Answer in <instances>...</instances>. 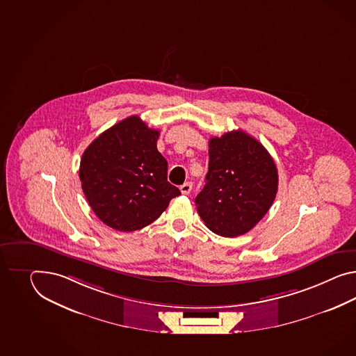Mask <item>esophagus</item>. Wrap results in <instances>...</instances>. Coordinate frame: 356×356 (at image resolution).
Masks as SVG:
<instances>
[{"label": "esophagus", "instance_id": "34e87169", "mask_svg": "<svg viewBox=\"0 0 356 356\" xmlns=\"http://www.w3.org/2000/svg\"><path fill=\"white\" fill-rule=\"evenodd\" d=\"M191 189H193V184L191 181L184 182L181 186H180V191H181L182 194H189Z\"/></svg>", "mask_w": 356, "mask_h": 356}]
</instances>
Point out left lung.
Instances as JSON below:
<instances>
[{"label": "left lung", "instance_id": "1", "mask_svg": "<svg viewBox=\"0 0 356 356\" xmlns=\"http://www.w3.org/2000/svg\"><path fill=\"white\" fill-rule=\"evenodd\" d=\"M209 156L206 185L195 198L200 218L215 234H245L275 200L274 159L260 141L241 130L211 138Z\"/></svg>", "mask_w": 356, "mask_h": 356}]
</instances>
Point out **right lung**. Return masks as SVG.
<instances>
[{
	"label": "right lung",
	"mask_w": 356,
	"mask_h": 356,
	"mask_svg": "<svg viewBox=\"0 0 356 356\" xmlns=\"http://www.w3.org/2000/svg\"><path fill=\"white\" fill-rule=\"evenodd\" d=\"M159 131L131 115L99 135L83 152L79 179L90 207L105 225L135 232L156 221L180 191L167 181L156 149Z\"/></svg>",
	"instance_id": "1"
}]
</instances>
